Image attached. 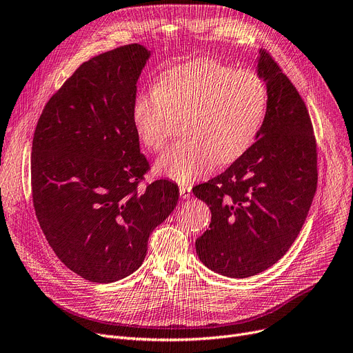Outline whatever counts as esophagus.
<instances>
[{
    "label": "esophagus",
    "instance_id": "obj_1",
    "mask_svg": "<svg viewBox=\"0 0 353 353\" xmlns=\"http://www.w3.org/2000/svg\"><path fill=\"white\" fill-rule=\"evenodd\" d=\"M190 194H192V186H189V185H181L180 186V196L183 199H189Z\"/></svg>",
    "mask_w": 353,
    "mask_h": 353
}]
</instances>
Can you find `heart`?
<instances>
[{"mask_svg":"<svg viewBox=\"0 0 353 353\" xmlns=\"http://www.w3.org/2000/svg\"><path fill=\"white\" fill-rule=\"evenodd\" d=\"M267 105L268 88L256 72L203 59L168 70L157 86L137 97L132 121L140 140L160 151L185 119L189 137L168 148L154 168L177 183H190L214 163H232L251 148Z\"/></svg>","mask_w":353,"mask_h":353,"instance_id":"b5f03b06","label":"heart"}]
</instances>
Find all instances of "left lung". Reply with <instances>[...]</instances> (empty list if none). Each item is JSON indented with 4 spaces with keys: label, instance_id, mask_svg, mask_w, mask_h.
Segmentation results:
<instances>
[{
    "label": "left lung",
    "instance_id": "obj_1",
    "mask_svg": "<svg viewBox=\"0 0 353 353\" xmlns=\"http://www.w3.org/2000/svg\"><path fill=\"white\" fill-rule=\"evenodd\" d=\"M267 115L256 141L223 173L193 188L212 221L196 241L199 259L226 277L245 279L274 265L293 245L317 188L313 124L296 86L261 52Z\"/></svg>",
    "mask_w": 353,
    "mask_h": 353
}]
</instances>
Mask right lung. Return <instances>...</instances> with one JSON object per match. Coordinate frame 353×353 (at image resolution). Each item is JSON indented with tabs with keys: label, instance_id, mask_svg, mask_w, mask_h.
Here are the masks:
<instances>
[{
	"label": "right lung",
	"instance_id": "1",
	"mask_svg": "<svg viewBox=\"0 0 353 353\" xmlns=\"http://www.w3.org/2000/svg\"><path fill=\"white\" fill-rule=\"evenodd\" d=\"M150 57L141 44L89 59L44 105L32 147V193L57 258L92 283L139 268L150 234L170 214L179 188L147 183L132 121L137 81Z\"/></svg>",
	"mask_w": 353,
	"mask_h": 353
}]
</instances>
